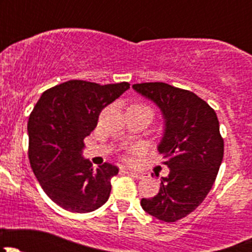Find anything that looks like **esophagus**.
<instances>
[{
  "label": "esophagus",
  "mask_w": 252,
  "mask_h": 252,
  "mask_svg": "<svg viewBox=\"0 0 252 252\" xmlns=\"http://www.w3.org/2000/svg\"><path fill=\"white\" fill-rule=\"evenodd\" d=\"M124 173H126L131 178H135V179H142V178H144V174L136 173V172H133V171H126Z\"/></svg>",
  "instance_id": "1"
}]
</instances>
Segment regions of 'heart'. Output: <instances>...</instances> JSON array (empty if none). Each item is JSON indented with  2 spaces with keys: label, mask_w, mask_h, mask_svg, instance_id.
I'll return each instance as SVG.
<instances>
[{
  "label": "heart",
  "mask_w": 252,
  "mask_h": 252,
  "mask_svg": "<svg viewBox=\"0 0 252 252\" xmlns=\"http://www.w3.org/2000/svg\"><path fill=\"white\" fill-rule=\"evenodd\" d=\"M134 106H139V107L146 108V110H150V111H151V108H150L149 106H147V105H144V103H138V105H134ZM133 151H134V152L138 151V147H135V149H133ZM124 159H126V162H128V163H130V162H133V158H131V157L129 156V155H126V156L124 157Z\"/></svg>",
  "instance_id": "heart-1"
}]
</instances>
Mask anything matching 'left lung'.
<instances>
[{
  "mask_svg": "<svg viewBox=\"0 0 252 252\" xmlns=\"http://www.w3.org/2000/svg\"><path fill=\"white\" fill-rule=\"evenodd\" d=\"M133 88L154 101L166 119L158 146L171 171L161 188L141 206L157 220L177 222L196 210L210 192L224 154L215 110L196 94L169 84L141 83Z\"/></svg>",
  "mask_w": 252,
  "mask_h": 252,
  "instance_id": "obj_1",
  "label": "left lung"
}]
</instances>
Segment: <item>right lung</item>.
<instances>
[{
    "label": "right lung",
    "instance_id": "1",
    "mask_svg": "<svg viewBox=\"0 0 252 252\" xmlns=\"http://www.w3.org/2000/svg\"><path fill=\"white\" fill-rule=\"evenodd\" d=\"M129 88L126 81L68 80L45 91L30 113V166L47 196L64 210L91 212L110 197L111 178L118 168L103 163L94 169L81 150L101 111Z\"/></svg>",
    "mask_w": 252,
    "mask_h": 252
}]
</instances>
